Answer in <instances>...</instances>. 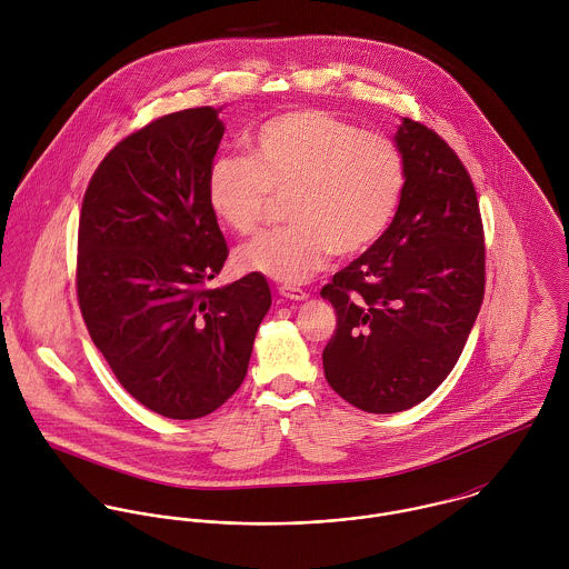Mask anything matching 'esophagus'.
<instances>
[{"instance_id":"esophagus-1","label":"esophagus","mask_w":569,"mask_h":569,"mask_svg":"<svg viewBox=\"0 0 569 569\" xmlns=\"http://www.w3.org/2000/svg\"><path fill=\"white\" fill-rule=\"evenodd\" d=\"M278 293H280L282 298H287V300H293V302H305V300H309V293H307V291H302V289H298V287H291V284L278 287Z\"/></svg>"}]
</instances>
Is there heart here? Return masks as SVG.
Here are the masks:
<instances>
[{
  "mask_svg": "<svg viewBox=\"0 0 569 569\" xmlns=\"http://www.w3.org/2000/svg\"><path fill=\"white\" fill-rule=\"evenodd\" d=\"M406 188L399 147L320 109L264 120L249 138V160L217 158L208 201L237 234H251L273 197H287V228L258 234L239 264L280 282H302L335 251L355 256L390 228Z\"/></svg>",
  "mask_w": 569,
  "mask_h": 569,
  "instance_id": "obj_1",
  "label": "heart"
}]
</instances>
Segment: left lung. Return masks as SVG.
Returning a JSON list of instances; mask_svg holds the SVG:
<instances>
[{
	"instance_id": "left-lung-1",
	"label": "left lung",
	"mask_w": 569,
	"mask_h": 569,
	"mask_svg": "<svg viewBox=\"0 0 569 569\" xmlns=\"http://www.w3.org/2000/svg\"><path fill=\"white\" fill-rule=\"evenodd\" d=\"M395 144L406 163L397 214L322 289L337 313L326 381L370 413L425 401L458 363L485 300V230L465 163L409 118Z\"/></svg>"
}]
</instances>
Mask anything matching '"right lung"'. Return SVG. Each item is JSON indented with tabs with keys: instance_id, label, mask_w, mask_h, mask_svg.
Here are the masks:
<instances>
[{
	"instance_id": "1",
	"label": "right lung",
	"mask_w": 569,
	"mask_h": 569,
	"mask_svg": "<svg viewBox=\"0 0 569 569\" xmlns=\"http://www.w3.org/2000/svg\"><path fill=\"white\" fill-rule=\"evenodd\" d=\"M221 109L168 113L96 168L79 223L77 289L91 341L142 406L192 420L243 383L271 307L262 273L208 289L228 244L208 201Z\"/></svg>"
}]
</instances>
